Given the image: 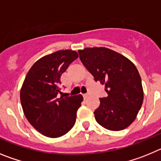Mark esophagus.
Listing matches in <instances>:
<instances>
[{
	"mask_svg": "<svg viewBox=\"0 0 161 161\" xmlns=\"http://www.w3.org/2000/svg\"><path fill=\"white\" fill-rule=\"evenodd\" d=\"M89 94H83V97H84V99H85H85H87V98L89 97Z\"/></svg>",
	"mask_w": 161,
	"mask_h": 161,
	"instance_id": "esophagus-1",
	"label": "esophagus"
}]
</instances>
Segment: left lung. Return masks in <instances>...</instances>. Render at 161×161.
Masks as SVG:
<instances>
[{
  "mask_svg": "<svg viewBox=\"0 0 161 161\" xmlns=\"http://www.w3.org/2000/svg\"><path fill=\"white\" fill-rule=\"evenodd\" d=\"M78 53L82 64L105 85L106 97L100 98L95 119L110 130H121L133 123L143 101L141 77L130 59L106 47L85 48Z\"/></svg>",
  "mask_w": 161,
  "mask_h": 161,
  "instance_id": "8db88e82",
  "label": "left lung"
}]
</instances>
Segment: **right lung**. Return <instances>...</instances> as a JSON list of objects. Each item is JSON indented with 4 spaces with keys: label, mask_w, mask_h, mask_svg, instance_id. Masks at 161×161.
Instances as JSON below:
<instances>
[{
    "label": "right lung",
    "mask_w": 161,
    "mask_h": 161,
    "mask_svg": "<svg viewBox=\"0 0 161 161\" xmlns=\"http://www.w3.org/2000/svg\"><path fill=\"white\" fill-rule=\"evenodd\" d=\"M72 50H61L37 60L22 84L20 99L24 114L38 132L49 138L68 133L76 123L81 95L57 98L62 73L78 58Z\"/></svg>",
    "instance_id": "add662e5"
}]
</instances>
